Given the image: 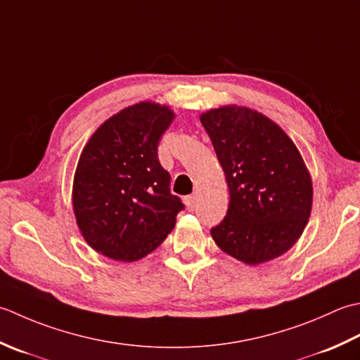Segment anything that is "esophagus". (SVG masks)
<instances>
[{
    "instance_id": "34e87169",
    "label": "esophagus",
    "mask_w": 360,
    "mask_h": 360,
    "mask_svg": "<svg viewBox=\"0 0 360 360\" xmlns=\"http://www.w3.org/2000/svg\"><path fill=\"white\" fill-rule=\"evenodd\" d=\"M183 200H185V203H186V207H188L189 211L194 210V207H195V197H194V195H186Z\"/></svg>"
}]
</instances>
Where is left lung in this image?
<instances>
[{"mask_svg":"<svg viewBox=\"0 0 360 360\" xmlns=\"http://www.w3.org/2000/svg\"><path fill=\"white\" fill-rule=\"evenodd\" d=\"M200 121L225 172L230 203L211 236L225 253L259 264L302 236L312 181L297 146L274 121L247 107H221Z\"/></svg>","mask_w":360,"mask_h":360,"instance_id":"8db88e82","label":"left lung"}]
</instances>
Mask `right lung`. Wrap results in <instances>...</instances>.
Returning <instances> with one entry per match:
<instances>
[{"label":"right lung","instance_id":"obj_1","mask_svg":"<svg viewBox=\"0 0 360 360\" xmlns=\"http://www.w3.org/2000/svg\"><path fill=\"white\" fill-rule=\"evenodd\" d=\"M174 113L139 102L94 131L79 158L72 205L88 245L116 261H136L166 239L185 205L171 194L158 160Z\"/></svg>","mask_w":360,"mask_h":360}]
</instances>
